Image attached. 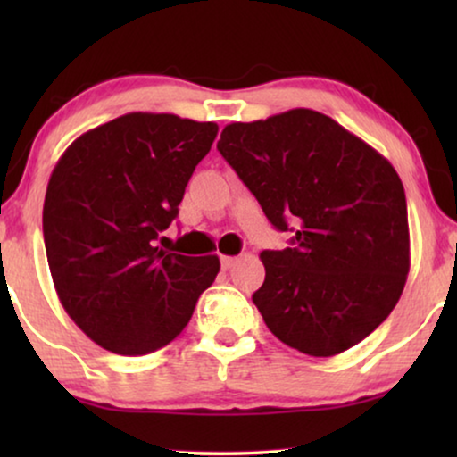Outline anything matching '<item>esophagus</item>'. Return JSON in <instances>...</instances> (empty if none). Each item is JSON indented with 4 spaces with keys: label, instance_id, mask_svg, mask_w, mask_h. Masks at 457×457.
<instances>
[{
    "label": "esophagus",
    "instance_id": "1",
    "mask_svg": "<svg viewBox=\"0 0 457 457\" xmlns=\"http://www.w3.org/2000/svg\"><path fill=\"white\" fill-rule=\"evenodd\" d=\"M237 264V258L235 255H222L220 258V266H222V270H230V268H233Z\"/></svg>",
    "mask_w": 457,
    "mask_h": 457
}]
</instances>
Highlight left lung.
<instances>
[{"mask_svg": "<svg viewBox=\"0 0 457 457\" xmlns=\"http://www.w3.org/2000/svg\"><path fill=\"white\" fill-rule=\"evenodd\" d=\"M218 152L272 227L293 230L291 247L260 253L266 278L252 299L266 327L316 358L358 345L395 308L410 272L408 205L395 168L305 108L227 124Z\"/></svg>", "mask_w": 457, "mask_h": 457, "instance_id": "1", "label": "left lung"}]
</instances>
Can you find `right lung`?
Instances as JSON below:
<instances>
[{"label": "right lung", "mask_w": 457, "mask_h": 457, "mask_svg": "<svg viewBox=\"0 0 457 457\" xmlns=\"http://www.w3.org/2000/svg\"><path fill=\"white\" fill-rule=\"evenodd\" d=\"M216 133V122L133 112L80 135L49 177L43 239L55 291L108 352L145 355L177 339L220 270L218 255L155 243Z\"/></svg>", "instance_id": "right-lung-1"}]
</instances>
